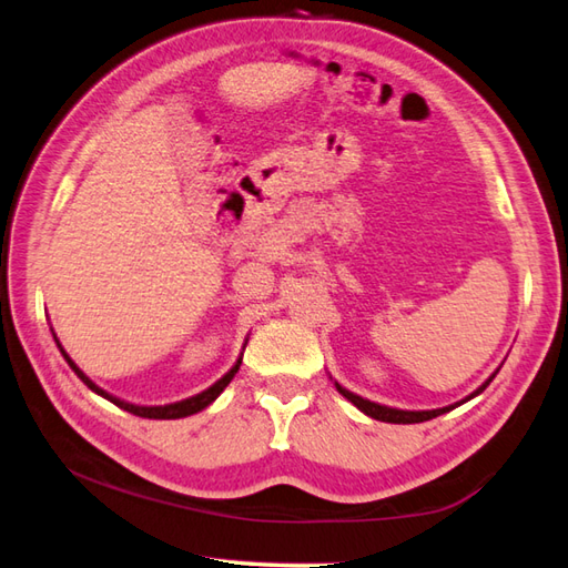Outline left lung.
I'll return each mask as SVG.
<instances>
[{"label": "left lung", "instance_id": "obj_1", "mask_svg": "<svg viewBox=\"0 0 568 568\" xmlns=\"http://www.w3.org/2000/svg\"><path fill=\"white\" fill-rule=\"evenodd\" d=\"M496 378V373H493V376L480 385V388L476 390V393H470L466 400H470V397H476L478 393H484L488 385H490V381ZM336 390H339L348 403H354L361 413H366L368 417H373V419H381V422H390V425H415V422H427V419H432V417H439V415H444V413H449V409H454L456 405H462V403H456V405H449V407H439V409H419V413H413V409H395V407H385V405H378V403H371V400H366V397H361V395H354V393H348L346 388H342L339 383H336Z\"/></svg>", "mask_w": 568, "mask_h": 568}]
</instances>
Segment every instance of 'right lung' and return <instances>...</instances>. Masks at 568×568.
Here are the masks:
<instances>
[{"mask_svg": "<svg viewBox=\"0 0 568 568\" xmlns=\"http://www.w3.org/2000/svg\"><path fill=\"white\" fill-rule=\"evenodd\" d=\"M60 346V344H58ZM60 352H63V348H60ZM63 356H65V361L70 364V368L78 373V378L88 385L90 390H94L98 395H102V397H106V400L110 403H114L116 407H122V409H126V413H131V415H136V417H149V419H178V417H187V415H195V413H200V409H204L207 407L210 403H214L216 397H220V393L226 388L229 383H232V378L236 376V371H239V366H241V358L236 361V364L229 368V373H224V376L216 381L214 385H210L207 390H202V393H197V395H192V397H187V400H180V403H171V405H155V407H143V405H131V403H124V400H119V397H114V395H110V393H104L102 388H98V385H94L88 376H84V373L72 364V358L63 352ZM244 356V354H241Z\"/></svg>", "mask_w": 568, "mask_h": 568, "instance_id": "obj_1", "label": "right lung"}]
</instances>
